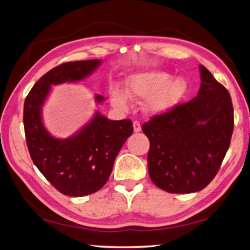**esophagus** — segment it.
Segmentation results:
<instances>
[{
    "label": "esophagus",
    "instance_id": "esophagus-1",
    "mask_svg": "<svg viewBox=\"0 0 250 250\" xmlns=\"http://www.w3.org/2000/svg\"><path fill=\"white\" fill-rule=\"evenodd\" d=\"M133 130L134 132H140L141 131V125L139 121H133Z\"/></svg>",
    "mask_w": 250,
    "mask_h": 250
}]
</instances>
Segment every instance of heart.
<instances>
[{
    "instance_id": "b5f03b06",
    "label": "heart",
    "mask_w": 250,
    "mask_h": 250,
    "mask_svg": "<svg viewBox=\"0 0 250 250\" xmlns=\"http://www.w3.org/2000/svg\"><path fill=\"white\" fill-rule=\"evenodd\" d=\"M188 82L162 70H145L130 74L125 79V90L112 87L111 103L118 108L126 109L131 98L146 99L145 109L152 115H162L175 108L188 92Z\"/></svg>"
}]
</instances>
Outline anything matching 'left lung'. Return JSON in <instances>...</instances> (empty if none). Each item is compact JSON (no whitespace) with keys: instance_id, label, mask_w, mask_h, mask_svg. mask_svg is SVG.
Here are the masks:
<instances>
[{"instance_id":"8db88e82","label":"left lung","mask_w":250,"mask_h":250,"mask_svg":"<svg viewBox=\"0 0 250 250\" xmlns=\"http://www.w3.org/2000/svg\"><path fill=\"white\" fill-rule=\"evenodd\" d=\"M200 70L201 87L195 98L142 125L150 140L151 180L170 193L206 188L230 145L234 110L229 92L204 66L200 65Z\"/></svg>"}]
</instances>
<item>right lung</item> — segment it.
Returning <instances> with one entry per match:
<instances>
[{
  "mask_svg": "<svg viewBox=\"0 0 250 250\" xmlns=\"http://www.w3.org/2000/svg\"><path fill=\"white\" fill-rule=\"evenodd\" d=\"M100 64V59H90L55 67L34 84L24 103L23 122L31 158L46 180L64 195L79 197L99 191L133 132L131 120H109L98 111L69 138H55L45 128L42 109L52 86L80 82ZM95 100L100 104L104 98L97 95Z\"/></svg>",
  "mask_w": 250,
  "mask_h": 250,
  "instance_id": "add662e5",
  "label": "right lung"
}]
</instances>
